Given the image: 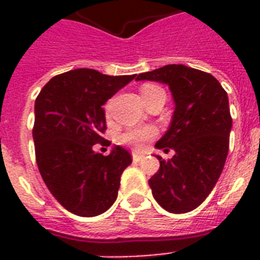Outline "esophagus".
<instances>
[{
  "mask_svg": "<svg viewBox=\"0 0 260 260\" xmlns=\"http://www.w3.org/2000/svg\"><path fill=\"white\" fill-rule=\"evenodd\" d=\"M143 158H144V156H143V155H140V154H136V152H135V154H132V159H134V162H140V160H143Z\"/></svg>",
  "mask_w": 260,
  "mask_h": 260,
  "instance_id": "obj_1",
  "label": "esophagus"
}]
</instances>
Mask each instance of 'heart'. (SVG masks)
<instances>
[{"instance_id": "1", "label": "heart", "mask_w": 260, "mask_h": 260, "mask_svg": "<svg viewBox=\"0 0 260 260\" xmlns=\"http://www.w3.org/2000/svg\"><path fill=\"white\" fill-rule=\"evenodd\" d=\"M140 94L142 98L146 102V105H148L150 102L155 101V100H166V93L163 87H160L156 83H143L140 87ZM104 112H105L106 118H110L112 116V101H109L104 106ZM156 136V129L154 126H143V128H132V129L124 131L122 134L118 136V142L121 144H126V146L134 147L138 150H142L144 143L154 139Z\"/></svg>"}]
</instances>
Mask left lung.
I'll return each mask as SVG.
<instances>
[{"label":"left lung","instance_id":"obj_1","mask_svg":"<svg viewBox=\"0 0 260 260\" xmlns=\"http://www.w3.org/2000/svg\"><path fill=\"white\" fill-rule=\"evenodd\" d=\"M136 79L167 83L173 93L170 129L155 147L175 155L167 160L158 156L160 167L148 183L163 209L187 213L205 201L225 165L232 128L226 91L212 74L183 64H167Z\"/></svg>","mask_w":260,"mask_h":260}]
</instances>
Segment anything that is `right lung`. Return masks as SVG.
<instances>
[{
	"mask_svg": "<svg viewBox=\"0 0 260 260\" xmlns=\"http://www.w3.org/2000/svg\"><path fill=\"white\" fill-rule=\"evenodd\" d=\"M134 78L75 69L55 75L36 98L32 135L39 171L56 201L77 216L109 209L122 171L132 163L122 147L102 155L93 146L106 131L102 105Z\"/></svg>",
	"mask_w": 260,
	"mask_h": 260,
	"instance_id": "add662e5",
	"label": "right lung"
}]
</instances>
